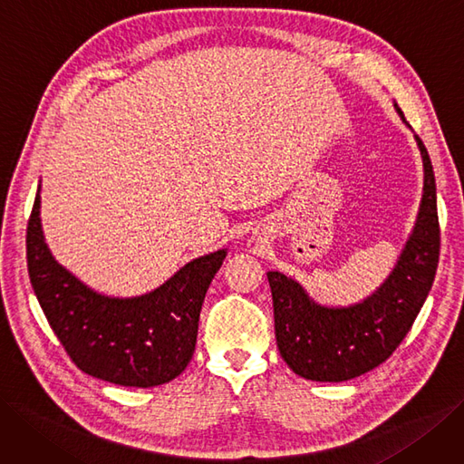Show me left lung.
<instances>
[{
  "label": "left lung",
  "mask_w": 464,
  "mask_h": 464,
  "mask_svg": "<svg viewBox=\"0 0 464 464\" xmlns=\"http://www.w3.org/2000/svg\"><path fill=\"white\" fill-rule=\"evenodd\" d=\"M393 107L407 124L398 102ZM415 140L424 168L419 216L396 267L371 296L348 307L321 305L295 279L279 271L267 273L277 346L285 363L302 379L344 382L384 363L413 327L430 293L440 258L436 179L426 147L419 135Z\"/></svg>",
  "instance_id": "left-lung-1"
}]
</instances>
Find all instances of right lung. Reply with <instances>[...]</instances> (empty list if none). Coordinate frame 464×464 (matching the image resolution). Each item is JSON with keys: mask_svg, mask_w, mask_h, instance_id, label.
<instances>
[{"mask_svg": "<svg viewBox=\"0 0 464 464\" xmlns=\"http://www.w3.org/2000/svg\"><path fill=\"white\" fill-rule=\"evenodd\" d=\"M226 254L223 248L200 256L149 295L111 298L51 256L40 188L26 229L28 276L51 329L80 371L120 386H160L185 371L195 353L206 290Z\"/></svg>", "mask_w": 464, "mask_h": 464, "instance_id": "obj_1", "label": "right lung"}]
</instances>
